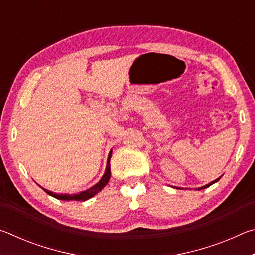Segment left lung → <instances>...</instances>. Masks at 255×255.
<instances>
[{"label":"left lung","mask_w":255,"mask_h":255,"mask_svg":"<svg viewBox=\"0 0 255 255\" xmlns=\"http://www.w3.org/2000/svg\"><path fill=\"white\" fill-rule=\"evenodd\" d=\"M219 179H221V176H219V178H218V179H216V180H214V181H211V182H210V183H208V184H206V185H204V187H200V188H198L197 190H201V189H206V188H208V187H210V185H211V184H214L215 182H217V181H218ZM178 189H180V188H178Z\"/></svg>","instance_id":"left-lung-1"}]
</instances>
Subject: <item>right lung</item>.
Wrapping results in <instances>:
<instances>
[{"label":"right lung","mask_w":255,"mask_h":255,"mask_svg":"<svg viewBox=\"0 0 255 255\" xmlns=\"http://www.w3.org/2000/svg\"><path fill=\"white\" fill-rule=\"evenodd\" d=\"M111 154H112V149L110 150L109 155H108V159H107V166H106V171H105V174L102 175V178L100 179L98 183H96L93 185V187L89 188L88 190H84V191H81L79 193H75V195H68V193H65V195H63V193H55L53 191H49V190L44 189V191L48 193L49 196L56 198V199H59V200H65V201H70V200H76V201H85L90 199V198H92L97 195L99 191H101V190L106 187L107 183L109 182L110 180V175H111V172H110V158H111Z\"/></svg>","instance_id":"obj_1"}]
</instances>
